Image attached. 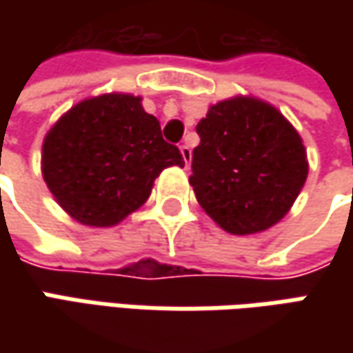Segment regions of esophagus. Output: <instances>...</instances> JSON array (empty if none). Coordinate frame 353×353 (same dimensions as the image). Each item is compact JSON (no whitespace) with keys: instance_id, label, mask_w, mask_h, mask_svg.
<instances>
[{"instance_id":"esophagus-1","label":"esophagus","mask_w":353,"mask_h":353,"mask_svg":"<svg viewBox=\"0 0 353 353\" xmlns=\"http://www.w3.org/2000/svg\"><path fill=\"white\" fill-rule=\"evenodd\" d=\"M181 153H183L184 165H186V169H188V167H190V161H192V151H190L188 143H183V145H181Z\"/></svg>"}]
</instances>
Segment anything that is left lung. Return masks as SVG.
Segmentation results:
<instances>
[{
    "label": "left lung",
    "mask_w": 353,
    "mask_h": 353,
    "mask_svg": "<svg viewBox=\"0 0 353 353\" xmlns=\"http://www.w3.org/2000/svg\"><path fill=\"white\" fill-rule=\"evenodd\" d=\"M192 151L198 204L230 234L263 232L289 212L308 174L301 135L269 103L234 98L196 125Z\"/></svg>",
    "instance_id": "1"
}]
</instances>
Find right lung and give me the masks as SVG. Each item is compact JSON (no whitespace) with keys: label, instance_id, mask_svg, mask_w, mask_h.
Masks as SVG:
<instances>
[{"label":"right lung","instance_id":"right-lung-1","mask_svg":"<svg viewBox=\"0 0 353 353\" xmlns=\"http://www.w3.org/2000/svg\"><path fill=\"white\" fill-rule=\"evenodd\" d=\"M170 165H184L179 147L163 139L157 117L129 94L76 103L43 143L48 190L84 225L121 222L149 198L153 181Z\"/></svg>","mask_w":353,"mask_h":353}]
</instances>
